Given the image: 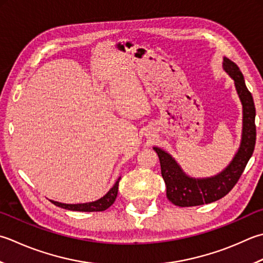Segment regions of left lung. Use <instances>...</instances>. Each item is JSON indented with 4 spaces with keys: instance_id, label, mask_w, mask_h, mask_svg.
<instances>
[{
    "instance_id": "8db88e82",
    "label": "left lung",
    "mask_w": 263,
    "mask_h": 263,
    "mask_svg": "<svg viewBox=\"0 0 263 263\" xmlns=\"http://www.w3.org/2000/svg\"><path fill=\"white\" fill-rule=\"evenodd\" d=\"M223 67L235 81L243 105V135L241 143L233 162L218 176L208 179H193L187 177L176 161L162 149L154 147L161 163V172L166 186V197L177 206L188 208L209 204L224 197L235 184L254 152L256 140L255 106L251 92L245 85L243 74L238 66L230 59H223Z\"/></svg>"
}]
</instances>
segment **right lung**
I'll return each mask as SVG.
<instances>
[{
	"label": "right lung",
	"instance_id": "1",
	"mask_svg": "<svg viewBox=\"0 0 263 263\" xmlns=\"http://www.w3.org/2000/svg\"><path fill=\"white\" fill-rule=\"evenodd\" d=\"M120 180L121 178H118L116 183L114 184V187H112L104 197L96 200V202L85 204H63L54 202V200H51V203L54 204L55 206L70 211H80V212H100V211H105L109 206H111L112 203L115 202L118 193V182H120Z\"/></svg>",
	"mask_w": 263,
	"mask_h": 263
}]
</instances>
